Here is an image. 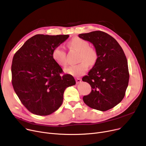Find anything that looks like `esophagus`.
Instances as JSON below:
<instances>
[{
  "mask_svg": "<svg viewBox=\"0 0 146 146\" xmlns=\"http://www.w3.org/2000/svg\"><path fill=\"white\" fill-rule=\"evenodd\" d=\"M76 81L77 84H79L80 82H81V79L80 78H76Z\"/></svg>",
  "mask_w": 146,
  "mask_h": 146,
  "instance_id": "34e87169",
  "label": "esophagus"
}]
</instances>
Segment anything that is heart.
Here are the masks:
<instances>
[{"label": "heart", "mask_w": 146, "mask_h": 146, "mask_svg": "<svg viewBox=\"0 0 146 146\" xmlns=\"http://www.w3.org/2000/svg\"><path fill=\"white\" fill-rule=\"evenodd\" d=\"M69 46L73 49L80 52L78 64L69 66L65 69L68 74L78 77L84 75L90 66H94L98 59L96 50L90 47L88 41L79 37H74L69 41ZM52 56L56 63L60 66L66 65V54L64 48L59 46L55 47L52 52Z\"/></svg>", "instance_id": "heart-1"}]
</instances>
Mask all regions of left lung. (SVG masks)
Wrapping results in <instances>:
<instances>
[{"label":"left lung","mask_w":146,"mask_h":146,"mask_svg":"<svg viewBox=\"0 0 146 146\" xmlns=\"http://www.w3.org/2000/svg\"><path fill=\"white\" fill-rule=\"evenodd\" d=\"M90 41L98 52V59L82 80L91 87L83 101L92 109L105 111L115 106L125 95L129 74L125 53L117 40L100 31L78 35Z\"/></svg>","instance_id":"left-lung-1"}]
</instances>
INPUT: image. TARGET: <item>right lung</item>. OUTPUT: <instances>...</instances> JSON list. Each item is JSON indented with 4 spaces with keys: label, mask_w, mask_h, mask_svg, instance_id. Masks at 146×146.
Segmentation results:
<instances>
[{
    "label": "right lung",
    "mask_w": 146,
    "mask_h": 146,
    "mask_svg": "<svg viewBox=\"0 0 146 146\" xmlns=\"http://www.w3.org/2000/svg\"><path fill=\"white\" fill-rule=\"evenodd\" d=\"M69 37L36 35L14 54L12 84L23 105L38 115H48L61 106L66 88L75 85L74 77L63 73L52 56L53 50Z\"/></svg>",
    "instance_id": "obj_1"
}]
</instances>
